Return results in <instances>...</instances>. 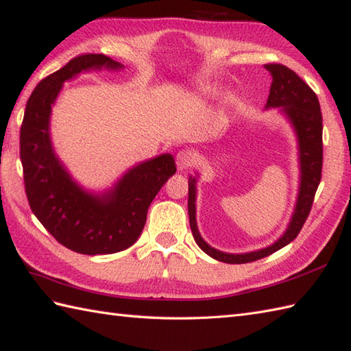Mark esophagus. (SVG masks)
Segmentation results:
<instances>
[{
    "instance_id": "esophagus-1",
    "label": "esophagus",
    "mask_w": 351,
    "mask_h": 351,
    "mask_svg": "<svg viewBox=\"0 0 351 351\" xmlns=\"http://www.w3.org/2000/svg\"><path fill=\"white\" fill-rule=\"evenodd\" d=\"M194 161V156L190 151H179L176 154V167L178 170H186Z\"/></svg>"
}]
</instances>
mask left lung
Wrapping results in <instances>:
<instances>
[{
    "instance_id": "8db88e82",
    "label": "left lung",
    "mask_w": 351,
    "mask_h": 351,
    "mask_svg": "<svg viewBox=\"0 0 351 351\" xmlns=\"http://www.w3.org/2000/svg\"><path fill=\"white\" fill-rule=\"evenodd\" d=\"M265 69L271 73L272 85L265 109H275L282 113L290 122L293 132L298 138V160H299V190L296 197V205L293 209L290 223L278 239L272 245L260 248L250 252H241V254H232V252L219 251L202 238L195 221V195H197L199 173L189 178V215L190 227L194 236V241L205 251L208 256L218 260V262L241 265L256 262L272 252L281 250L282 247L296 238L300 229L311 210L314 195L319 189L322 179L323 166V118L320 110V103L314 91L309 88L295 71L281 64H266Z\"/></svg>"
}]
</instances>
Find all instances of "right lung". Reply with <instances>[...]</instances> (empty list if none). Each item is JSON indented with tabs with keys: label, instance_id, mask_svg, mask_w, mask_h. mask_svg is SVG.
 Masks as SVG:
<instances>
[{
	"label": "right lung",
	"instance_id": "1",
	"mask_svg": "<svg viewBox=\"0 0 351 351\" xmlns=\"http://www.w3.org/2000/svg\"><path fill=\"white\" fill-rule=\"evenodd\" d=\"M124 65L101 53L80 55L32 91L21 127V161L31 210L53 238L80 254H113L141 236L151 202L176 172L172 154L128 169L112 189L88 191L56 156L51 138L52 108L64 82L91 70Z\"/></svg>",
	"mask_w": 351,
	"mask_h": 351
}]
</instances>
